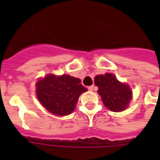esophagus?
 Here are the masks:
<instances>
[{"label": "esophagus", "instance_id": "obj_1", "mask_svg": "<svg viewBox=\"0 0 160 160\" xmlns=\"http://www.w3.org/2000/svg\"><path fill=\"white\" fill-rule=\"evenodd\" d=\"M88 90H90V91H94L95 90H96V87H95V85H91V86L88 87Z\"/></svg>", "mask_w": 160, "mask_h": 160}]
</instances>
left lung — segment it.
Wrapping results in <instances>:
<instances>
[{"label":"left lung","instance_id":"left-lung-1","mask_svg":"<svg viewBox=\"0 0 160 160\" xmlns=\"http://www.w3.org/2000/svg\"><path fill=\"white\" fill-rule=\"evenodd\" d=\"M98 86V94L106 108L114 112H119L127 108L131 100V90L129 85L119 82L112 74L99 75L95 78Z\"/></svg>","mask_w":160,"mask_h":160}]
</instances>
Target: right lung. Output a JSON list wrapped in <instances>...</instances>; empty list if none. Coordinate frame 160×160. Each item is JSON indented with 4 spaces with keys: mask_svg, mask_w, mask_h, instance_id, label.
<instances>
[{
    "mask_svg": "<svg viewBox=\"0 0 160 160\" xmlns=\"http://www.w3.org/2000/svg\"><path fill=\"white\" fill-rule=\"evenodd\" d=\"M78 78L48 75L36 83L37 98L47 110L57 115L71 114L80 95L87 90Z\"/></svg>",
    "mask_w": 160,
    "mask_h": 160,
    "instance_id": "obj_1",
    "label": "right lung"
}]
</instances>
